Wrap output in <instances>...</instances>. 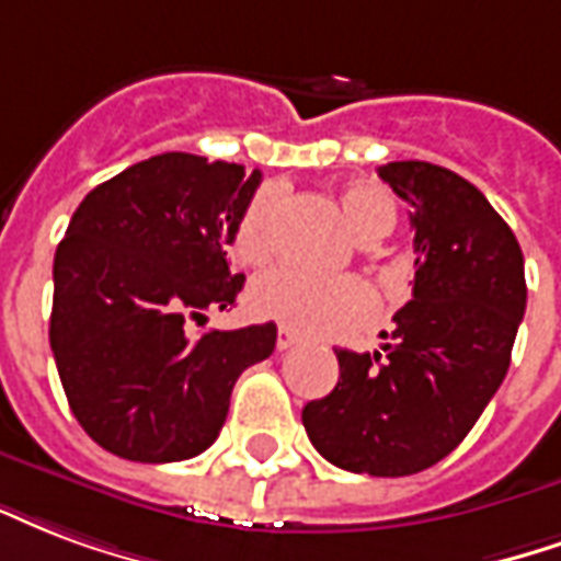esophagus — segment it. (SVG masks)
<instances>
[{"label": "esophagus", "instance_id": "esophagus-1", "mask_svg": "<svg viewBox=\"0 0 561 561\" xmlns=\"http://www.w3.org/2000/svg\"><path fill=\"white\" fill-rule=\"evenodd\" d=\"M296 334H293V331L286 329V325H280V329H277V350H280V353H284V350H289V346H296Z\"/></svg>", "mask_w": 561, "mask_h": 561}]
</instances>
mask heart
Wrapping results in <instances>:
<instances>
[{
  "instance_id": "heart-1",
  "label": "heart",
  "mask_w": 561,
  "mask_h": 561,
  "mask_svg": "<svg viewBox=\"0 0 561 561\" xmlns=\"http://www.w3.org/2000/svg\"><path fill=\"white\" fill-rule=\"evenodd\" d=\"M341 206L362 239H382L394 227V203L376 182H350ZM277 191L263 187L244 206L232 230V253L244 265H263L275 253ZM251 310L298 334H337L365 325L376 313V293L362 277H322L298 268H277L256 277Z\"/></svg>"
}]
</instances>
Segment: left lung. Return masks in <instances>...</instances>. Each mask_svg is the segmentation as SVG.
Wrapping results in <instances>:
<instances>
[{"label":"left lung","instance_id":"obj_1","mask_svg":"<svg viewBox=\"0 0 561 561\" xmlns=\"http://www.w3.org/2000/svg\"><path fill=\"white\" fill-rule=\"evenodd\" d=\"M379 179L410 203L412 298L382 353L334 350L341 379L301 421L313 448L346 472L415 476L463 443L508 374L526 310L523 251L463 175L391 161Z\"/></svg>","mask_w":561,"mask_h":561}]
</instances>
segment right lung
Wrapping results in <instances>:
<instances>
[{
    "label": "right lung",
    "instance_id": "obj_1",
    "mask_svg": "<svg viewBox=\"0 0 561 561\" xmlns=\"http://www.w3.org/2000/svg\"><path fill=\"white\" fill-rule=\"evenodd\" d=\"M263 173L187 151L98 185L53 260L50 350L65 398L101 448L173 463L218 439L241 370L275 353V322L187 337L244 286L227 248Z\"/></svg>",
    "mask_w": 561,
    "mask_h": 561
}]
</instances>
